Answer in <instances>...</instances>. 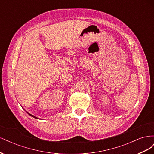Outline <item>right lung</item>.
Here are the masks:
<instances>
[{
  "instance_id": "obj_1",
  "label": "right lung",
  "mask_w": 154,
  "mask_h": 154,
  "mask_svg": "<svg viewBox=\"0 0 154 154\" xmlns=\"http://www.w3.org/2000/svg\"><path fill=\"white\" fill-rule=\"evenodd\" d=\"M27 114H28L29 116H32V117H33V118H36V119H38V118H37L36 117V116H33V115H32V114H29V113H28V112H27Z\"/></svg>"
}]
</instances>
